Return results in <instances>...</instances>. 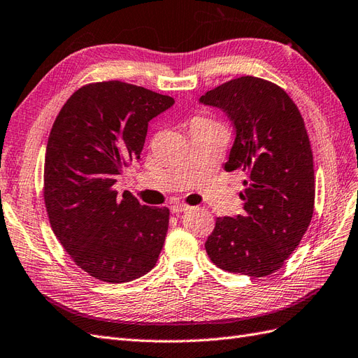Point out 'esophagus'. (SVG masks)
<instances>
[{
  "label": "esophagus",
  "mask_w": 358,
  "mask_h": 358,
  "mask_svg": "<svg viewBox=\"0 0 358 358\" xmlns=\"http://www.w3.org/2000/svg\"><path fill=\"white\" fill-rule=\"evenodd\" d=\"M188 209H189L188 205H180V203H176V205H171L170 206L171 214H180V212H185Z\"/></svg>",
  "instance_id": "esophagus-1"
}]
</instances>
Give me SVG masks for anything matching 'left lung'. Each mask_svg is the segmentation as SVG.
<instances>
[{
  "label": "left lung",
  "mask_w": 358,
  "mask_h": 358,
  "mask_svg": "<svg viewBox=\"0 0 358 358\" xmlns=\"http://www.w3.org/2000/svg\"><path fill=\"white\" fill-rule=\"evenodd\" d=\"M200 102L223 110L236 129L226 171L247 173L239 192L244 214L217 218L206 253L229 273L273 274L313 217V153L304 120L282 87L256 76L221 84Z\"/></svg>",
  "instance_id": "8db88e82"
}]
</instances>
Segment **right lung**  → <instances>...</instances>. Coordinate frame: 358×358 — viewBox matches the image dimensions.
<instances>
[{"label": "right lung", "mask_w": 358, "mask_h": 358, "mask_svg": "<svg viewBox=\"0 0 358 358\" xmlns=\"http://www.w3.org/2000/svg\"><path fill=\"white\" fill-rule=\"evenodd\" d=\"M175 99L122 81L85 84L62 107L46 144L43 197L51 227L84 271L127 283L155 266L170 210L113 187L140 153L149 122Z\"/></svg>", "instance_id": "1"}]
</instances>
